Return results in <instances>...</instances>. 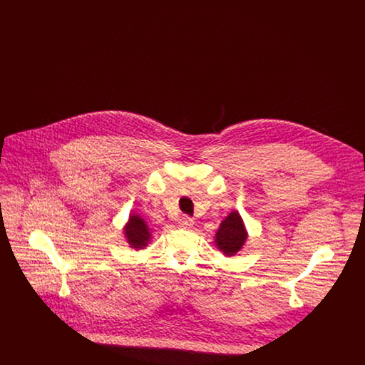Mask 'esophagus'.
<instances>
[{"label": "esophagus", "instance_id": "1", "mask_svg": "<svg viewBox=\"0 0 365 365\" xmlns=\"http://www.w3.org/2000/svg\"><path fill=\"white\" fill-rule=\"evenodd\" d=\"M178 225H179V227H182V228H190V227H192V225H194V222H192V219H190V217L183 216V217L179 219Z\"/></svg>", "mask_w": 365, "mask_h": 365}]
</instances>
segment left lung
<instances>
[{"label": "left lung", "mask_w": 365, "mask_h": 365, "mask_svg": "<svg viewBox=\"0 0 365 365\" xmlns=\"http://www.w3.org/2000/svg\"><path fill=\"white\" fill-rule=\"evenodd\" d=\"M247 237L249 234L242 216L238 210H231L222 220L213 237V242L226 257H232L242 249Z\"/></svg>", "instance_id": "1"}]
</instances>
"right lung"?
I'll use <instances>...</instances> for the list:
<instances>
[{
  "label": "right lung",
  "mask_w": 365,
  "mask_h": 365,
  "mask_svg": "<svg viewBox=\"0 0 365 365\" xmlns=\"http://www.w3.org/2000/svg\"><path fill=\"white\" fill-rule=\"evenodd\" d=\"M123 234L124 240L128 243L131 249L135 250H142L145 249L149 243L152 242V231L148 226L146 220L138 215V213H130L127 223L123 227Z\"/></svg>",
  "instance_id": "obj_1"
}]
</instances>
